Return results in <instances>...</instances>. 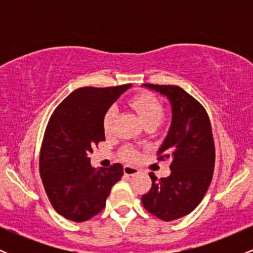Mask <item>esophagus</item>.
Returning a JSON list of instances; mask_svg holds the SVG:
<instances>
[{
  "instance_id": "1",
  "label": "esophagus",
  "mask_w": 253,
  "mask_h": 253,
  "mask_svg": "<svg viewBox=\"0 0 253 253\" xmlns=\"http://www.w3.org/2000/svg\"><path fill=\"white\" fill-rule=\"evenodd\" d=\"M124 173L127 176H134L138 175L139 170L134 167H130V165H125L124 167Z\"/></svg>"
}]
</instances>
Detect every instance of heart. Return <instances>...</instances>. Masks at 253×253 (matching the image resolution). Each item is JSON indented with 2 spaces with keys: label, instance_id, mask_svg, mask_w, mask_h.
<instances>
[{
  "label": "heart",
  "instance_id": "obj_1",
  "mask_svg": "<svg viewBox=\"0 0 253 253\" xmlns=\"http://www.w3.org/2000/svg\"><path fill=\"white\" fill-rule=\"evenodd\" d=\"M129 104L138 113L139 118H140L144 125H158L164 117V108L162 103L153 95L147 94V92L135 95L134 97L130 98ZM115 117H117V110L114 108H110L106 113L103 118V127L106 132H109L110 128H112ZM123 156L124 158L128 159V161H135L138 158V153L133 149H130V147H127V149L124 150Z\"/></svg>",
  "mask_w": 253,
  "mask_h": 253
}]
</instances>
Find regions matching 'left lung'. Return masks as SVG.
I'll use <instances>...</instances> for the list:
<instances>
[{"mask_svg":"<svg viewBox=\"0 0 253 253\" xmlns=\"http://www.w3.org/2000/svg\"><path fill=\"white\" fill-rule=\"evenodd\" d=\"M171 103L169 133L158 150L159 161H170V176L158 179L150 172L152 187L144 194L145 210L164 221L188 215L199 206L211 182L215 146L210 117L203 106L177 85L144 84Z\"/></svg>","mask_w":253,"mask_h":253,"instance_id":"left-lung-1","label":"left lung"}]
</instances>
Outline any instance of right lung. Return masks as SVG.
<instances>
[{"label": "right lung", "mask_w": 253, "mask_h": 253, "mask_svg": "<svg viewBox=\"0 0 253 253\" xmlns=\"http://www.w3.org/2000/svg\"><path fill=\"white\" fill-rule=\"evenodd\" d=\"M130 84L109 88L84 86L72 91L52 113L40 150L43 188L58 214L83 222L100 213L123 165L95 169L88 155L104 140L103 118Z\"/></svg>", "instance_id": "add662e5"}]
</instances>
